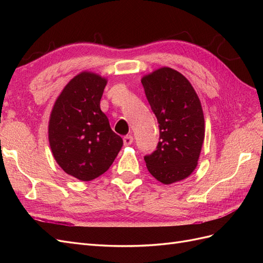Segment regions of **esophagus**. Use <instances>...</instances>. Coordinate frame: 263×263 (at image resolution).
I'll return each instance as SVG.
<instances>
[{"mask_svg":"<svg viewBox=\"0 0 263 263\" xmlns=\"http://www.w3.org/2000/svg\"><path fill=\"white\" fill-rule=\"evenodd\" d=\"M123 142H124V146H130L133 142V137L132 136H125L123 138Z\"/></svg>","mask_w":263,"mask_h":263,"instance_id":"obj_1","label":"esophagus"}]
</instances>
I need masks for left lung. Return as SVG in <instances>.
Masks as SVG:
<instances>
[{"label":"left lung","instance_id":"obj_1","mask_svg":"<svg viewBox=\"0 0 263 263\" xmlns=\"http://www.w3.org/2000/svg\"><path fill=\"white\" fill-rule=\"evenodd\" d=\"M141 82L159 128L156 150L144 156L147 168L164 184L181 181L197 167L204 139L198 95L185 77L171 68L155 71Z\"/></svg>","mask_w":263,"mask_h":263}]
</instances>
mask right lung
<instances>
[{
  "instance_id": "obj_1",
  "label": "right lung",
  "mask_w": 263,
  "mask_h": 263,
  "mask_svg": "<svg viewBox=\"0 0 263 263\" xmlns=\"http://www.w3.org/2000/svg\"><path fill=\"white\" fill-rule=\"evenodd\" d=\"M106 79L90 72L74 77L55 102L49 146L66 174L91 181L107 171L123 146L100 109Z\"/></svg>"
}]
</instances>
